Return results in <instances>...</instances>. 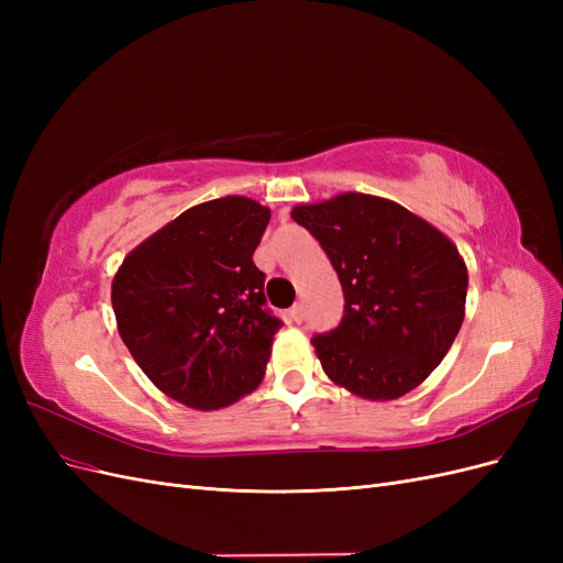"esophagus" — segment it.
<instances>
[{
    "instance_id": "obj_1",
    "label": "esophagus",
    "mask_w": 563,
    "mask_h": 563,
    "mask_svg": "<svg viewBox=\"0 0 563 563\" xmlns=\"http://www.w3.org/2000/svg\"><path fill=\"white\" fill-rule=\"evenodd\" d=\"M288 317H291V321H296V323H300L302 319H305V312H302V305L298 302V305H294L291 310H288Z\"/></svg>"
}]
</instances>
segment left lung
<instances>
[{"instance_id":"obj_1","label":"left lung","mask_w":563,"mask_h":563,"mask_svg":"<svg viewBox=\"0 0 563 563\" xmlns=\"http://www.w3.org/2000/svg\"><path fill=\"white\" fill-rule=\"evenodd\" d=\"M291 218L343 286V319L312 335L327 376L364 399L404 397L444 360L465 319L457 249L399 203L360 192L296 207Z\"/></svg>"}]
</instances>
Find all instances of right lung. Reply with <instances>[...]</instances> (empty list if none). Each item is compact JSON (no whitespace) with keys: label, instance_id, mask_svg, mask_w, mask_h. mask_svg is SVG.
Returning a JSON list of instances; mask_svg holds the SVG:
<instances>
[{"label":"right lung","instance_id":"1","mask_svg":"<svg viewBox=\"0 0 563 563\" xmlns=\"http://www.w3.org/2000/svg\"><path fill=\"white\" fill-rule=\"evenodd\" d=\"M269 209L223 197L187 209L133 249L112 282L119 335L172 399L211 411L258 387L284 321L253 263Z\"/></svg>","mask_w":563,"mask_h":563}]
</instances>
